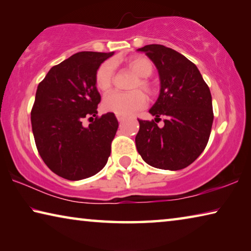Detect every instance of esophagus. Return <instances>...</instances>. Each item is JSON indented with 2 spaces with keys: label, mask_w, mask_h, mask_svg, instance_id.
<instances>
[{
  "label": "esophagus",
  "mask_w": 251,
  "mask_h": 251,
  "mask_svg": "<svg viewBox=\"0 0 251 251\" xmlns=\"http://www.w3.org/2000/svg\"><path fill=\"white\" fill-rule=\"evenodd\" d=\"M116 118L118 122H123L125 120V116L124 115H120V114H116Z\"/></svg>",
  "instance_id": "34e87169"
}]
</instances>
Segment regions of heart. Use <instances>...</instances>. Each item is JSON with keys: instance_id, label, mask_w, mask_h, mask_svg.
I'll use <instances>...</instances> for the list:
<instances>
[{"instance_id": "obj_1", "label": "heart", "mask_w": 251, "mask_h": 251, "mask_svg": "<svg viewBox=\"0 0 251 251\" xmlns=\"http://www.w3.org/2000/svg\"><path fill=\"white\" fill-rule=\"evenodd\" d=\"M128 69L137 75V79L131 85V92H112L106 95L101 103L105 112L130 115L147 105V97L139 90L142 88L147 94L154 95L156 85L148 78L154 73V63L145 56H134L127 62ZM114 82V65L110 61H105L95 72V85L100 92H108Z\"/></svg>"}]
</instances>
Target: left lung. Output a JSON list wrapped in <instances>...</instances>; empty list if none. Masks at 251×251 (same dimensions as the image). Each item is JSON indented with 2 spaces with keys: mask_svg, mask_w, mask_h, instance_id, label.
I'll list each match as a JSON object with an SVG mask.
<instances>
[{
  "mask_svg": "<svg viewBox=\"0 0 251 251\" xmlns=\"http://www.w3.org/2000/svg\"><path fill=\"white\" fill-rule=\"evenodd\" d=\"M138 50L158 70L160 94L150 113L156 121L165 117V125L159 129L154 120H138L136 147L151 166L179 171L207 146L214 121L209 87L197 66L175 50L151 44Z\"/></svg>",
  "mask_w": 251,
  "mask_h": 251,
  "instance_id": "obj_1",
  "label": "left lung"
}]
</instances>
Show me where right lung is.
Masks as SVG:
<instances>
[{"mask_svg":"<svg viewBox=\"0 0 251 251\" xmlns=\"http://www.w3.org/2000/svg\"><path fill=\"white\" fill-rule=\"evenodd\" d=\"M113 52H78L53 66L39 84L31 110L37 151L59 177L80 180L104 168L118 128L114 113L97 116L95 72ZM86 118L91 122L82 126Z\"/></svg>","mask_w":251,"mask_h":251,"instance_id":"right-lung-1","label":"right lung"}]
</instances>
